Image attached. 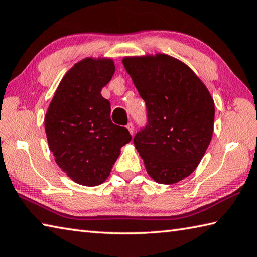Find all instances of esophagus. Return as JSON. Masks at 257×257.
<instances>
[{
    "instance_id": "obj_1",
    "label": "esophagus",
    "mask_w": 257,
    "mask_h": 257,
    "mask_svg": "<svg viewBox=\"0 0 257 257\" xmlns=\"http://www.w3.org/2000/svg\"><path fill=\"white\" fill-rule=\"evenodd\" d=\"M127 129L129 130V133H130V134L134 135V133H135V128H134V124H133L132 122H129V123L127 124Z\"/></svg>"
}]
</instances>
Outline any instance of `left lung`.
I'll return each mask as SVG.
<instances>
[{"label":"left lung","mask_w":257,"mask_h":257,"mask_svg":"<svg viewBox=\"0 0 257 257\" xmlns=\"http://www.w3.org/2000/svg\"><path fill=\"white\" fill-rule=\"evenodd\" d=\"M122 64L146 104V124L134 144L147 173L173 184L197 169L211 141L214 103L200 78L164 54L127 57Z\"/></svg>","instance_id":"obj_1"}]
</instances>
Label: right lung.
Instances as JSON below:
<instances>
[{
	"label": "right lung",
	"instance_id": "obj_1",
	"mask_svg": "<svg viewBox=\"0 0 257 257\" xmlns=\"http://www.w3.org/2000/svg\"><path fill=\"white\" fill-rule=\"evenodd\" d=\"M114 71L111 59L85 58L75 64L63 77L45 116L55 161L78 184L103 183L120 148L132 141L127 128L112 123L110 102L101 95Z\"/></svg>",
	"mask_w": 257,
	"mask_h": 257
}]
</instances>
